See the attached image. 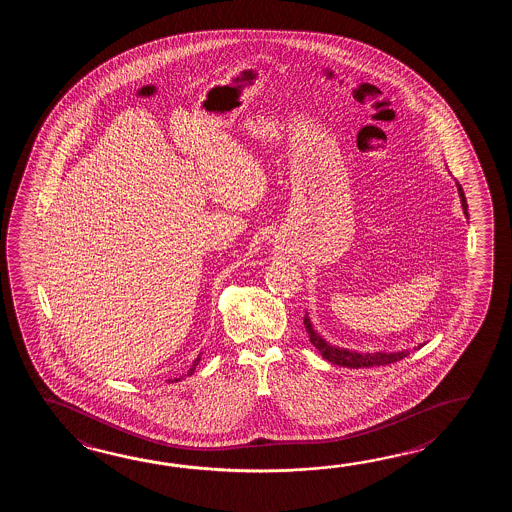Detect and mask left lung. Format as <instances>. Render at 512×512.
Segmentation results:
<instances>
[{"mask_svg": "<svg viewBox=\"0 0 512 512\" xmlns=\"http://www.w3.org/2000/svg\"><path fill=\"white\" fill-rule=\"evenodd\" d=\"M456 186L457 194H459V199H461L463 214H465V218L468 219L467 197H465V192H463V188H461V185H459L457 181ZM304 326L305 331L309 333V340H311V344L320 351V355H322L327 362L337 364V366H344V368H371V366H386V364H392V362H397V360L404 359L406 355H410V351H408V349H403V351H390V353H386V351H373V353L368 351V353H360V351H353V349L333 346V344H329L326 338L322 337V335L316 331L315 326H313V322H311V318H309L307 313H305L304 316ZM421 346H423V344H421ZM421 346H417V348L414 349H419Z\"/></svg>", "mask_w": 512, "mask_h": 512, "instance_id": "1", "label": "left lung"}]
</instances>
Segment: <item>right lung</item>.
I'll use <instances>...</instances> for the list:
<instances>
[{
	"instance_id": "right-lung-1",
	"label": "right lung",
	"mask_w": 512,
	"mask_h": 512,
	"mask_svg": "<svg viewBox=\"0 0 512 512\" xmlns=\"http://www.w3.org/2000/svg\"><path fill=\"white\" fill-rule=\"evenodd\" d=\"M201 355H203V353H199V355H197V359L194 360V362H192V366H190V370L186 371L185 377H190V375H192V373H194V370H196L197 364H199V360H201ZM177 381H181V379H174V381H172V382H177Z\"/></svg>"
}]
</instances>
